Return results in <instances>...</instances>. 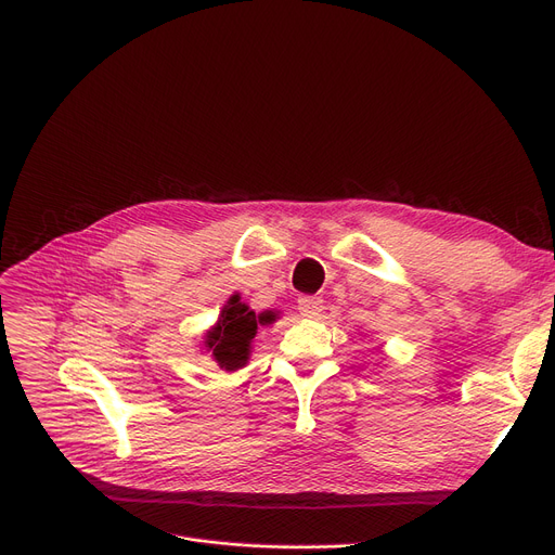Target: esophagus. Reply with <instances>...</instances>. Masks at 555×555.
I'll return each instance as SVG.
<instances>
[{
    "mask_svg": "<svg viewBox=\"0 0 555 555\" xmlns=\"http://www.w3.org/2000/svg\"><path fill=\"white\" fill-rule=\"evenodd\" d=\"M324 310V299L322 297H301L299 299V312L308 319L319 317V312Z\"/></svg>",
    "mask_w": 555,
    "mask_h": 555,
    "instance_id": "esophagus-1",
    "label": "esophagus"
}]
</instances>
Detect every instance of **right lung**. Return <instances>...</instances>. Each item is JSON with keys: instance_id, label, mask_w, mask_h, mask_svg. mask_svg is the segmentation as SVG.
<instances>
[{"instance_id": "right-lung-1", "label": "right lung", "mask_w": 555, "mask_h": 555, "mask_svg": "<svg viewBox=\"0 0 555 555\" xmlns=\"http://www.w3.org/2000/svg\"><path fill=\"white\" fill-rule=\"evenodd\" d=\"M272 312L256 314L241 301L238 295L229 297L220 312L218 324L204 335V346L224 371H238L247 364L251 353V339L256 337L258 324H272Z\"/></svg>"}]
</instances>
